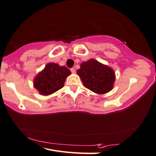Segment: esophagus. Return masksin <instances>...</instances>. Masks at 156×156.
<instances>
[{"instance_id":"1","label":"esophagus","mask_w":156,"mask_h":156,"mask_svg":"<svg viewBox=\"0 0 156 156\" xmlns=\"http://www.w3.org/2000/svg\"><path fill=\"white\" fill-rule=\"evenodd\" d=\"M70 70H71V72H72V73H76V69L74 68H71Z\"/></svg>"}]
</instances>
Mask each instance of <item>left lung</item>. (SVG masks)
Masks as SVG:
<instances>
[{
  "mask_svg": "<svg viewBox=\"0 0 156 156\" xmlns=\"http://www.w3.org/2000/svg\"><path fill=\"white\" fill-rule=\"evenodd\" d=\"M84 86L98 94H104L112 89L115 80L114 71L95 59H89L80 64L77 70Z\"/></svg>",
  "mask_w": 156,
  "mask_h": 156,
  "instance_id": "8db88e82",
  "label": "left lung"
}]
</instances>
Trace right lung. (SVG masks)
<instances>
[{
	"instance_id": "add662e5",
	"label": "right lung",
	"mask_w": 156,
	"mask_h": 156,
	"mask_svg": "<svg viewBox=\"0 0 156 156\" xmlns=\"http://www.w3.org/2000/svg\"><path fill=\"white\" fill-rule=\"evenodd\" d=\"M70 74V70L66 67L50 63L35 76L33 85L41 95H49L63 88L66 78Z\"/></svg>"
}]
</instances>
